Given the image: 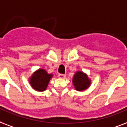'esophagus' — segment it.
I'll return each mask as SVG.
<instances>
[{"instance_id":"obj_1","label":"esophagus","mask_w":127,"mask_h":127,"mask_svg":"<svg viewBox=\"0 0 127 127\" xmlns=\"http://www.w3.org/2000/svg\"><path fill=\"white\" fill-rule=\"evenodd\" d=\"M59 78H61V79H64L65 77V74H59L58 75Z\"/></svg>"}]
</instances>
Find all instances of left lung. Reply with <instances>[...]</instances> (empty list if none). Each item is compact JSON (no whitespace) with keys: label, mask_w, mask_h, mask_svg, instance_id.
<instances>
[{"label":"left lung","mask_w":127,"mask_h":127,"mask_svg":"<svg viewBox=\"0 0 127 127\" xmlns=\"http://www.w3.org/2000/svg\"><path fill=\"white\" fill-rule=\"evenodd\" d=\"M75 89L77 91H84L89 87L91 80L88 78L87 74L79 71L75 73L72 80Z\"/></svg>","instance_id":"1"}]
</instances>
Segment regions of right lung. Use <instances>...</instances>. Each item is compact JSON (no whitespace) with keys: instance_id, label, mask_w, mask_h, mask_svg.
Masks as SVG:
<instances>
[{"instance_id":"add662e5","label":"right lung","mask_w":127,"mask_h":127,"mask_svg":"<svg viewBox=\"0 0 127 127\" xmlns=\"http://www.w3.org/2000/svg\"><path fill=\"white\" fill-rule=\"evenodd\" d=\"M52 76V74H48L44 69H39L32 74L30 78V85L36 91H44L48 87Z\"/></svg>"}]
</instances>
